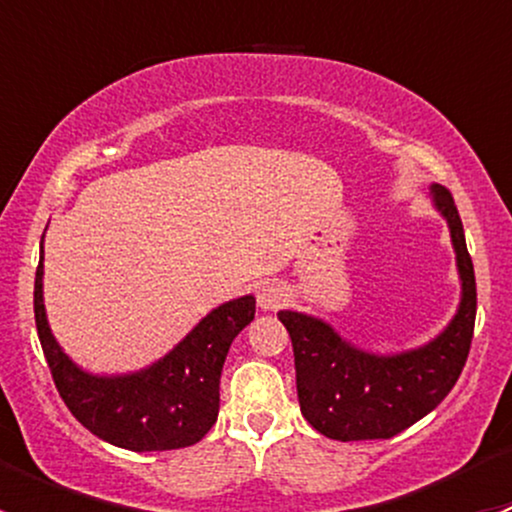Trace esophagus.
Listing matches in <instances>:
<instances>
[{
	"label": "esophagus",
	"instance_id": "esophagus-1",
	"mask_svg": "<svg viewBox=\"0 0 512 512\" xmlns=\"http://www.w3.org/2000/svg\"><path fill=\"white\" fill-rule=\"evenodd\" d=\"M287 299L289 292L282 282L267 280L262 282L260 289H257V307H260L262 312H275V309H280Z\"/></svg>",
	"mask_w": 512,
	"mask_h": 512
}]
</instances>
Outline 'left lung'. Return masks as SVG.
Segmentation results:
<instances>
[{
    "label": "left lung",
    "mask_w": 512,
    "mask_h": 512,
    "mask_svg": "<svg viewBox=\"0 0 512 512\" xmlns=\"http://www.w3.org/2000/svg\"><path fill=\"white\" fill-rule=\"evenodd\" d=\"M433 205L446 218L461 277V304L448 327L418 349L374 354L339 337L312 314L282 309L294 349L302 416L334 441L391 438L431 414L456 386L476 324V275L451 193L433 183Z\"/></svg>",
    "instance_id": "1"
}]
</instances>
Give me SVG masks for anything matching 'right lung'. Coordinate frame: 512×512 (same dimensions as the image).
Here are the masks:
<instances>
[{
    "label": "right lung",
    "mask_w": 512,
    "mask_h": 512,
    "mask_svg": "<svg viewBox=\"0 0 512 512\" xmlns=\"http://www.w3.org/2000/svg\"><path fill=\"white\" fill-rule=\"evenodd\" d=\"M34 319L61 399L91 433L128 451H173L198 443L218 421L220 374L230 344L255 319L245 294L200 319L156 364L133 374L96 376L76 366L51 334L44 309V237L34 280Z\"/></svg>",
    "instance_id": "obj_1"
}]
</instances>
